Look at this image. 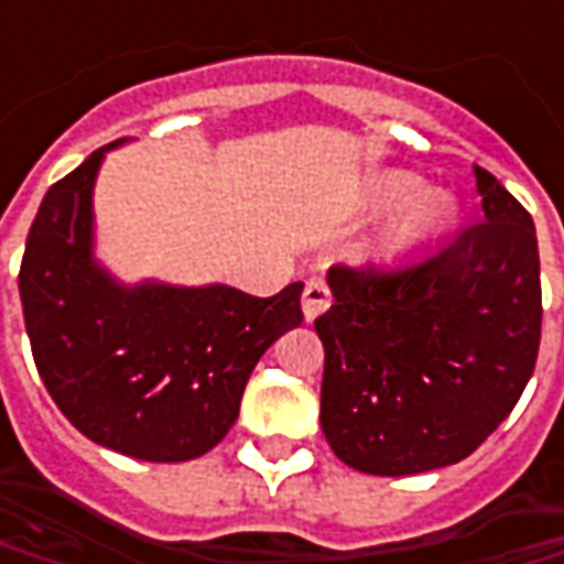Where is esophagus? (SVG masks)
<instances>
[{"label": "esophagus", "mask_w": 564, "mask_h": 564, "mask_svg": "<svg viewBox=\"0 0 564 564\" xmlns=\"http://www.w3.org/2000/svg\"><path fill=\"white\" fill-rule=\"evenodd\" d=\"M330 308V290L324 281H308L302 290V315L305 321H315Z\"/></svg>", "instance_id": "esophagus-1"}]
</instances>
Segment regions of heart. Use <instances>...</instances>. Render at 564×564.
<instances>
[{"label": "heart", "instance_id": "heart-1", "mask_svg": "<svg viewBox=\"0 0 564 564\" xmlns=\"http://www.w3.org/2000/svg\"><path fill=\"white\" fill-rule=\"evenodd\" d=\"M365 203L375 212L397 208V218L380 237V252L397 259L424 246L440 243L458 224V205L443 189H421V177L412 171H383L365 186Z\"/></svg>", "mask_w": 564, "mask_h": 564}]
</instances>
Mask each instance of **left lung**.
Here are the masks:
<instances>
[{"instance_id": "left-lung-1", "label": "left lung", "mask_w": 564, "mask_h": 564, "mask_svg": "<svg viewBox=\"0 0 564 564\" xmlns=\"http://www.w3.org/2000/svg\"><path fill=\"white\" fill-rule=\"evenodd\" d=\"M484 221L393 268L327 271L321 431L365 475L456 465L509 417L540 349V252L524 205L475 165Z\"/></svg>"}]
</instances>
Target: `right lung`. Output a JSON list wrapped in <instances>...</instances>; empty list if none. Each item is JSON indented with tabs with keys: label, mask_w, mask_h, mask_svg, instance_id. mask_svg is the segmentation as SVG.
Wrapping results in <instances>:
<instances>
[{
	"label": "right lung",
	"mask_w": 564,
	"mask_h": 564,
	"mask_svg": "<svg viewBox=\"0 0 564 564\" xmlns=\"http://www.w3.org/2000/svg\"><path fill=\"white\" fill-rule=\"evenodd\" d=\"M50 186L18 274L36 371L93 443L143 462H189L240 415L246 380L281 334L300 327L302 283L243 290L127 286L93 252V186L108 149Z\"/></svg>",
	"instance_id": "add662e5"
}]
</instances>
